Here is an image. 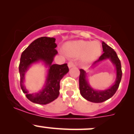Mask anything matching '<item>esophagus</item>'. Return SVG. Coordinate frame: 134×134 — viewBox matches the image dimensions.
Returning a JSON list of instances; mask_svg holds the SVG:
<instances>
[{"label": "esophagus", "instance_id": "obj_1", "mask_svg": "<svg viewBox=\"0 0 134 134\" xmlns=\"http://www.w3.org/2000/svg\"><path fill=\"white\" fill-rule=\"evenodd\" d=\"M75 66V63H73L72 62H69L68 63V67L69 68H71V67H73Z\"/></svg>", "mask_w": 134, "mask_h": 134}]
</instances>
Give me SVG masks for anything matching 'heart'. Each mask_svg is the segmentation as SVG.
Listing matches in <instances>:
<instances>
[{"instance_id":"obj_1","label":"heart","mask_w":134,"mask_h":134,"mask_svg":"<svg viewBox=\"0 0 134 134\" xmlns=\"http://www.w3.org/2000/svg\"><path fill=\"white\" fill-rule=\"evenodd\" d=\"M63 51L70 57H80L84 63H90L101 53V46L97 41L83 40L69 41L63 46Z\"/></svg>"}]
</instances>
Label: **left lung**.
<instances>
[{
    "mask_svg": "<svg viewBox=\"0 0 134 134\" xmlns=\"http://www.w3.org/2000/svg\"><path fill=\"white\" fill-rule=\"evenodd\" d=\"M102 49H103V54L100 56L99 59L94 62L93 65L98 63L100 62L105 60L106 59H109L115 65L116 69V77L115 83L110 87L104 91H99L93 89L89 84L87 80V75L84 70L80 69V77H79V88L80 94L84 98L87 100L90 101L95 103H100L113 97V94L115 93L119 86V83L121 82V78H122V70H121V61L119 59L115 51L111 48L107 44L102 42Z\"/></svg>",
    "mask_w": 134,
    "mask_h": 134,
    "instance_id": "left-lung-1",
    "label": "left lung"
}]
</instances>
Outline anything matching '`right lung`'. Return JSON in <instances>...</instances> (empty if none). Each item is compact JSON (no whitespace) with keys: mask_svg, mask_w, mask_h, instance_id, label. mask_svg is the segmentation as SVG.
I'll return each instance as SVG.
<instances>
[{"mask_svg":"<svg viewBox=\"0 0 134 134\" xmlns=\"http://www.w3.org/2000/svg\"><path fill=\"white\" fill-rule=\"evenodd\" d=\"M54 37H41L34 40L23 52L20 59L19 71L20 86L23 92L29 100L39 104H47L54 100L59 94V83L63 76L69 72L67 63L52 64L54 56L58 54L55 49L57 44ZM40 60L44 62L49 67L46 83L40 92L30 93L24 85V75L29 66Z\"/></svg>","mask_w":134,"mask_h":134,"instance_id":"add662e5","label":"right lung"}]
</instances>
